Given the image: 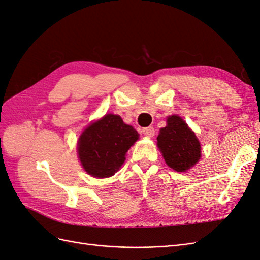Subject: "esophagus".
Instances as JSON below:
<instances>
[{"label":"esophagus","instance_id":"esophagus-1","mask_svg":"<svg viewBox=\"0 0 260 260\" xmlns=\"http://www.w3.org/2000/svg\"><path fill=\"white\" fill-rule=\"evenodd\" d=\"M142 132L143 135L145 137H148V138H153L155 136V129L153 127H147V128H143L142 129Z\"/></svg>","mask_w":260,"mask_h":260}]
</instances>
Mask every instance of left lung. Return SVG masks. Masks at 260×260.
<instances>
[{"label": "left lung", "mask_w": 260, "mask_h": 260, "mask_svg": "<svg viewBox=\"0 0 260 260\" xmlns=\"http://www.w3.org/2000/svg\"><path fill=\"white\" fill-rule=\"evenodd\" d=\"M157 145L168 166L179 172L194 166L201 157V145L195 133L176 115L168 117L167 125L160 129Z\"/></svg>", "instance_id": "left-lung-1"}]
</instances>
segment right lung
Segmentation results:
<instances>
[{
  "instance_id": "right-lung-1",
  "label": "right lung",
  "mask_w": 260,
  "mask_h": 260,
  "mask_svg": "<svg viewBox=\"0 0 260 260\" xmlns=\"http://www.w3.org/2000/svg\"><path fill=\"white\" fill-rule=\"evenodd\" d=\"M139 139V133L117 115H105L80 136L78 154L89 175L107 178L115 175L124 161L125 153Z\"/></svg>"
}]
</instances>
